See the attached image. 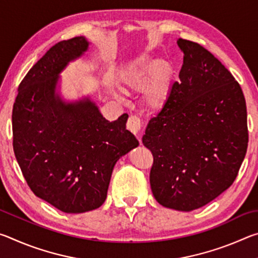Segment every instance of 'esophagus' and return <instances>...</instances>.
Listing matches in <instances>:
<instances>
[{"label": "esophagus", "mask_w": 258, "mask_h": 258, "mask_svg": "<svg viewBox=\"0 0 258 258\" xmlns=\"http://www.w3.org/2000/svg\"><path fill=\"white\" fill-rule=\"evenodd\" d=\"M126 127H127V130L131 131L133 134L137 135L139 141L141 142V139H140V132H141V128H142V123H141V119H140L138 116L131 115L127 119V123H126Z\"/></svg>", "instance_id": "obj_1"}]
</instances>
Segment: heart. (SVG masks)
<instances>
[{
  "mask_svg": "<svg viewBox=\"0 0 258 258\" xmlns=\"http://www.w3.org/2000/svg\"><path fill=\"white\" fill-rule=\"evenodd\" d=\"M172 80L171 63L142 55L125 67L118 83L125 91H139L145 87L143 98L147 106L151 109H160L167 101Z\"/></svg>",
  "mask_w": 258,
  "mask_h": 258,
  "instance_id": "1",
  "label": "heart"
}]
</instances>
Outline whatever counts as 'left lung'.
<instances>
[{
  "mask_svg": "<svg viewBox=\"0 0 258 258\" xmlns=\"http://www.w3.org/2000/svg\"><path fill=\"white\" fill-rule=\"evenodd\" d=\"M183 64L142 142L154 156L150 185L164 207L190 212L232 185L248 147L246 100L211 52L178 38Z\"/></svg>",
  "mask_w": 258,
  "mask_h": 258,
  "instance_id": "obj_1",
  "label": "left lung"
}]
</instances>
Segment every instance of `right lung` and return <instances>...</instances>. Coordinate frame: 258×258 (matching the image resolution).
Here are the masks:
<instances>
[{
    "label": "right lung",
    "instance_id": "obj_1",
    "mask_svg": "<svg viewBox=\"0 0 258 258\" xmlns=\"http://www.w3.org/2000/svg\"><path fill=\"white\" fill-rule=\"evenodd\" d=\"M87 46L83 36L52 46L21 81L12 109L14 151L30 190L74 214L101 206L116 161L139 146L127 113L109 121L90 99L66 103L55 93L61 71Z\"/></svg>",
    "mask_w": 258,
    "mask_h": 258
}]
</instances>
